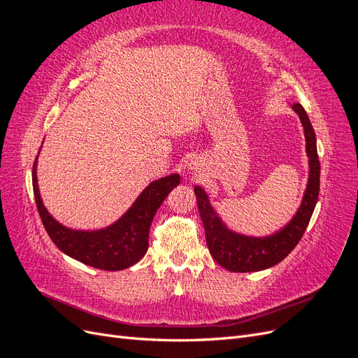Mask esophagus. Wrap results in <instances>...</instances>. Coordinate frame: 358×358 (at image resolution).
I'll return each instance as SVG.
<instances>
[{
    "instance_id": "34e87169",
    "label": "esophagus",
    "mask_w": 358,
    "mask_h": 358,
    "mask_svg": "<svg viewBox=\"0 0 358 358\" xmlns=\"http://www.w3.org/2000/svg\"><path fill=\"white\" fill-rule=\"evenodd\" d=\"M191 169H194V167H191Z\"/></svg>"
}]
</instances>
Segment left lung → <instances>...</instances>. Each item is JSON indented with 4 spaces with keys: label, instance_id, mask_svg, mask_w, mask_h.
<instances>
[{
    "label": "left lung",
    "instance_id": "1",
    "mask_svg": "<svg viewBox=\"0 0 358 358\" xmlns=\"http://www.w3.org/2000/svg\"><path fill=\"white\" fill-rule=\"evenodd\" d=\"M305 129L306 154L309 158V178L306 191L303 194L301 204L292 220L279 231L266 237H251L239 234L227 227L220 215L215 212L208 194L201 187H194L197 197L199 212L206 231V243L213 259L230 272H258L282 259L296 248L305 233L315 209L320 194V159L317 152V137L305 109L294 103L291 106Z\"/></svg>",
    "mask_w": 358,
    "mask_h": 358
}]
</instances>
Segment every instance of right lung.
Returning a JSON list of instances; mask_svg holds the SVG:
<instances>
[{"instance_id": "add662e5", "label": "right lung", "mask_w": 358, "mask_h": 358, "mask_svg": "<svg viewBox=\"0 0 358 358\" xmlns=\"http://www.w3.org/2000/svg\"><path fill=\"white\" fill-rule=\"evenodd\" d=\"M37 158L32 166V189L37 210L52 242L64 254L86 266L109 272L131 267L143 258L149 246L150 224L169 192L179 185L180 176L178 173L150 182L131 208L115 224L106 229L85 231L59 224L45 208L37 183Z\"/></svg>"}]
</instances>
